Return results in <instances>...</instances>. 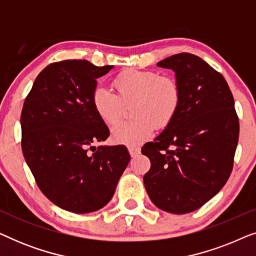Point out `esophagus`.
<instances>
[{
    "label": "esophagus",
    "instance_id": "esophagus-1",
    "mask_svg": "<svg viewBox=\"0 0 256 256\" xmlns=\"http://www.w3.org/2000/svg\"><path fill=\"white\" fill-rule=\"evenodd\" d=\"M128 152L130 154L132 157H135L141 152V149H140L138 146H128Z\"/></svg>",
    "mask_w": 256,
    "mask_h": 256
}]
</instances>
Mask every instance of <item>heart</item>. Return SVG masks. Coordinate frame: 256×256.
Masks as SVG:
<instances>
[{
  "mask_svg": "<svg viewBox=\"0 0 256 256\" xmlns=\"http://www.w3.org/2000/svg\"><path fill=\"white\" fill-rule=\"evenodd\" d=\"M116 94L98 86L92 93V106L98 116L108 126L116 124L132 104L130 121L120 122L112 129L116 143L138 146L152 136L155 126L166 128L180 110L182 92L180 84L170 76H160L152 70L129 68L115 76Z\"/></svg>",
  "mask_w": 256,
  "mask_h": 256,
  "instance_id": "heart-1",
  "label": "heart"
}]
</instances>
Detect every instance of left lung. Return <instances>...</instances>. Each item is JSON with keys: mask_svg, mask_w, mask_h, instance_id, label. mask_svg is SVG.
<instances>
[{"mask_svg": "<svg viewBox=\"0 0 256 256\" xmlns=\"http://www.w3.org/2000/svg\"><path fill=\"white\" fill-rule=\"evenodd\" d=\"M157 66L174 72L182 101L174 121L142 146L152 163L143 182L157 208L184 214L202 208L230 178L239 118L225 78L202 58L178 54Z\"/></svg>", "mask_w": 256, "mask_h": 256, "instance_id": "obj_1", "label": "left lung"}]
</instances>
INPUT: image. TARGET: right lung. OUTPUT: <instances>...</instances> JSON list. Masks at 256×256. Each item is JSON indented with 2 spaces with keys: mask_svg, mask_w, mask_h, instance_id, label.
<instances>
[{
  "mask_svg": "<svg viewBox=\"0 0 256 256\" xmlns=\"http://www.w3.org/2000/svg\"><path fill=\"white\" fill-rule=\"evenodd\" d=\"M112 68L76 59L52 62L24 101V158L45 197L66 211L104 208L130 160L124 146H93L110 136L90 99L96 79Z\"/></svg>",
  "mask_w": 256,
  "mask_h": 256,
  "instance_id": "obj_1",
  "label": "right lung"
}]
</instances>
